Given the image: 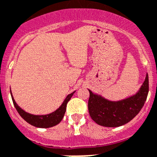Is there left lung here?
I'll use <instances>...</instances> for the list:
<instances>
[{
	"mask_svg": "<svg viewBox=\"0 0 157 157\" xmlns=\"http://www.w3.org/2000/svg\"><path fill=\"white\" fill-rule=\"evenodd\" d=\"M148 88V75H147L137 94L124 100L111 102L89 90L88 111L90 118L99 125L109 128L128 124L142 109L147 99Z\"/></svg>",
	"mask_w": 157,
	"mask_h": 157,
	"instance_id": "left-lung-1",
	"label": "left lung"
}]
</instances>
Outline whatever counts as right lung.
Masks as SVG:
<instances>
[{
	"label": "right lung",
	"mask_w": 157,
	"mask_h": 157,
	"mask_svg": "<svg viewBox=\"0 0 157 157\" xmlns=\"http://www.w3.org/2000/svg\"><path fill=\"white\" fill-rule=\"evenodd\" d=\"M75 91H74L73 93L68 94L67 97L66 98L64 101H63V104L61 105L60 107L57 109L56 111L52 112V113L49 114V115H45V116H34V115H31L29 113H27L24 110H22L20 107H18V105L17 104L14 99L13 98V95L11 96L12 99H13V103L14 107L17 109V112L19 113L21 117L24 119L27 123H29V124L33 125L37 128H51L54 127L62 121L63 119L64 114L66 112V109H67V104L74 94V93Z\"/></svg>",
	"instance_id": "obj_1"
}]
</instances>
